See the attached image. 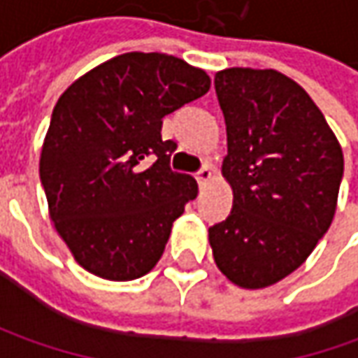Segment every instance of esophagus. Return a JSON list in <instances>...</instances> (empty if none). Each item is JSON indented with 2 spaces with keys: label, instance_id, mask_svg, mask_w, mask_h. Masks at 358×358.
Masks as SVG:
<instances>
[{
  "label": "esophagus",
  "instance_id": "34e87169",
  "mask_svg": "<svg viewBox=\"0 0 358 358\" xmlns=\"http://www.w3.org/2000/svg\"><path fill=\"white\" fill-rule=\"evenodd\" d=\"M195 177H197L199 185H205V183H207V181H209L211 177H213V169H211V165H207V163H205V165L201 167L199 171H197V175H195Z\"/></svg>",
  "mask_w": 358,
  "mask_h": 358
}]
</instances>
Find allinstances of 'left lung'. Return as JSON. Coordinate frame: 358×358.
I'll return each mask as SVG.
<instances>
[{
    "label": "left lung",
    "instance_id": "left-lung-1",
    "mask_svg": "<svg viewBox=\"0 0 358 358\" xmlns=\"http://www.w3.org/2000/svg\"><path fill=\"white\" fill-rule=\"evenodd\" d=\"M215 91L233 209L209 229V243L229 281L263 289L301 267L331 227L343 151L309 93L275 69H223Z\"/></svg>",
    "mask_w": 358,
    "mask_h": 358
}]
</instances>
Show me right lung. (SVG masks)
Wrapping results in <instances>:
<instances>
[{
  "instance_id": "obj_1",
  "label": "right lung",
  "mask_w": 358,
  "mask_h": 358,
  "mask_svg": "<svg viewBox=\"0 0 358 358\" xmlns=\"http://www.w3.org/2000/svg\"><path fill=\"white\" fill-rule=\"evenodd\" d=\"M209 76L167 53L131 51L63 91L41 149L51 221L76 261L109 281L157 265L197 181L169 167L163 117L199 99Z\"/></svg>"
}]
</instances>
